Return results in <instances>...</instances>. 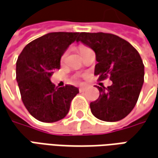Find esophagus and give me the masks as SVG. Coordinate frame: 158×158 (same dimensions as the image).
Here are the masks:
<instances>
[{
	"label": "esophagus",
	"instance_id": "34e87169",
	"mask_svg": "<svg viewBox=\"0 0 158 158\" xmlns=\"http://www.w3.org/2000/svg\"><path fill=\"white\" fill-rule=\"evenodd\" d=\"M85 87H80V89H79V90H80V91H84V90H85Z\"/></svg>",
	"mask_w": 158,
	"mask_h": 158
}]
</instances>
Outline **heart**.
<instances>
[{
  "label": "heart",
  "instance_id": "b5f03b06",
  "mask_svg": "<svg viewBox=\"0 0 158 158\" xmlns=\"http://www.w3.org/2000/svg\"><path fill=\"white\" fill-rule=\"evenodd\" d=\"M86 49H88V48L86 47V46H83V45H81L80 47H79V50H80V52H81V53L82 52H84ZM65 56H66V53H64L63 54V56H62V57H61V59H62V61H64V59L65 58Z\"/></svg>",
  "mask_w": 158,
  "mask_h": 158
}]
</instances>
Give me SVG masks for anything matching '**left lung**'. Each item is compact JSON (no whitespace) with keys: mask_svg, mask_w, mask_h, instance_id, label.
<instances>
[{"mask_svg":"<svg viewBox=\"0 0 158 158\" xmlns=\"http://www.w3.org/2000/svg\"><path fill=\"white\" fill-rule=\"evenodd\" d=\"M95 52L94 75L99 80L110 77L113 84L96 86L100 96L90 103L94 117L115 122L127 117L134 108L142 89L144 66L138 51L127 40L104 32H81L77 42Z\"/></svg>","mask_w":158,"mask_h":158,"instance_id":"8db88e82","label":"left lung"}]
</instances>
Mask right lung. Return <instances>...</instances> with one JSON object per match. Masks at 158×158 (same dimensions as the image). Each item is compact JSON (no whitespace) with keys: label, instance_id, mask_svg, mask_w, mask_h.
Returning a JSON list of instances; mask_svg holds the SVG:
<instances>
[{"label":"right lung","instance_id":"1","mask_svg":"<svg viewBox=\"0 0 158 158\" xmlns=\"http://www.w3.org/2000/svg\"><path fill=\"white\" fill-rule=\"evenodd\" d=\"M79 32H50L27 44L16 63V79L21 99L36 119L58 121L67 115L79 89L72 85L57 88L51 81L53 70Z\"/></svg>","mask_w":158,"mask_h":158}]
</instances>
